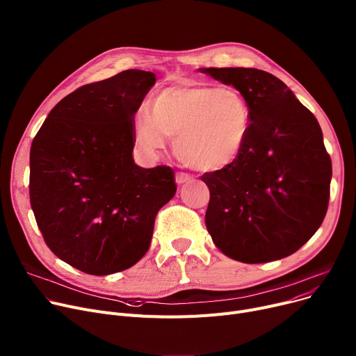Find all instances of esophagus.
Returning a JSON list of instances; mask_svg holds the SVG:
<instances>
[{
    "label": "esophagus",
    "instance_id": "esophagus-1",
    "mask_svg": "<svg viewBox=\"0 0 356 356\" xmlns=\"http://www.w3.org/2000/svg\"><path fill=\"white\" fill-rule=\"evenodd\" d=\"M193 179V177L190 175V174H186V172H177V175H175V181H177V184H185V182H190Z\"/></svg>",
    "mask_w": 356,
    "mask_h": 356
}]
</instances>
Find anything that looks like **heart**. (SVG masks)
Masks as SVG:
<instances>
[{"mask_svg": "<svg viewBox=\"0 0 356 356\" xmlns=\"http://www.w3.org/2000/svg\"><path fill=\"white\" fill-rule=\"evenodd\" d=\"M252 111L244 96L232 88L184 81L161 89L148 111L134 119L136 143L149 154L159 152L175 136L178 159L201 172L221 171L244 149Z\"/></svg>", "mask_w": 356, "mask_h": 356, "instance_id": "obj_1", "label": "heart"}]
</instances>
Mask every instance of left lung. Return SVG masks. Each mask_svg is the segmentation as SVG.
Returning a JSON list of instances; mask_svg holds the SVG:
<instances>
[{
	"instance_id": "8db88e82",
	"label": "left lung",
	"mask_w": 356,
	"mask_h": 356,
	"mask_svg": "<svg viewBox=\"0 0 356 356\" xmlns=\"http://www.w3.org/2000/svg\"><path fill=\"white\" fill-rule=\"evenodd\" d=\"M200 70L234 86L252 111L240 156L201 177L210 190L208 233L237 261L256 264L293 254L318 232L329 204L332 162L318 119L267 72Z\"/></svg>"
}]
</instances>
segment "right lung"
I'll list each match as a JSON object with an SVG mask.
<instances>
[{"label":"right lung","mask_w":356,"mask_h":356,"mask_svg":"<svg viewBox=\"0 0 356 356\" xmlns=\"http://www.w3.org/2000/svg\"><path fill=\"white\" fill-rule=\"evenodd\" d=\"M156 76L124 70L61 99L33 139L30 204L46 244L93 276L148 252L155 217L177 191L171 166L134 162V119Z\"/></svg>","instance_id":"obj_1"}]
</instances>
